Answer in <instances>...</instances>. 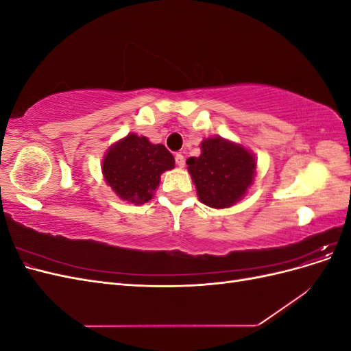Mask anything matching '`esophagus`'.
<instances>
[{"label":"esophagus","mask_w":351,"mask_h":351,"mask_svg":"<svg viewBox=\"0 0 351 351\" xmlns=\"http://www.w3.org/2000/svg\"><path fill=\"white\" fill-rule=\"evenodd\" d=\"M176 164H177L180 168L184 167L186 159H184V156H183L182 154H177V155H176Z\"/></svg>","instance_id":"34e87169"}]
</instances>
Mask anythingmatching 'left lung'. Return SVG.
Returning a JSON list of instances; mask_svg holds the SVG:
<instances>
[{
  "instance_id": "obj_1",
  "label": "left lung",
  "mask_w": 351,
  "mask_h": 351,
  "mask_svg": "<svg viewBox=\"0 0 351 351\" xmlns=\"http://www.w3.org/2000/svg\"><path fill=\"white\" fill-rule=\"evenodd\" d=\"M202 154L186 164L202 204L210 208H228L246 195L256 173L254 156L241 145L219 136L204 139Z\"/></svg>"
}]
</instances>
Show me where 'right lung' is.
<instances>
[{
    "label": "right lung",
    "instance_id": "1",
    "mask_svg": "<svg viewBox=\"0 0 351 351\" xmlns=\"http://www.w3.org/2000/svg\"><path fill=\"white\" fill-rule=\"evenodd\" d=\"M174 168V156L161 143L134 133L114 143L102 161L105 182L115 195L134 205L149 202L161 174Z\"/></svg>",
    "mask_w": 351,
    "mask_h": 351
}]
</instances>
